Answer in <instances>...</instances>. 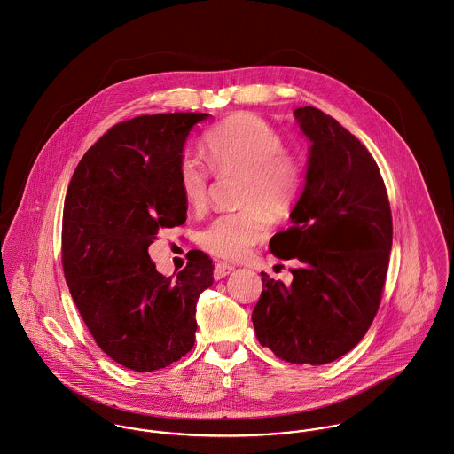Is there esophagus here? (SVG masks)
Returning a JSON list of instances; mask_svg holds the SVG:
<instances>
[{
    "instance_id": "esophagus-1",
    "label": "esophagus",
    "mask_w": 454,
    "mask_h": 454,
    "mask_svg": "<svg viewBox=\"0 0 454 454\" xmlns=\"http://www.w3.org/2000/svg\"><path fill=\"white\" fill-rule=\"evenodd\" d=\"M235 270V267L233 265H230V263H217L215 265V269H214V278L215 280H221V278H224L226 275H230V273Z\"/></svg>"
}]
</instances>
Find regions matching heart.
<instances>
[{
    "label": "heart",
    "instance_id": "obj_1",
    "mask_svg": "<svg viewBox=\"0 0 454 454\" xmlns=\"http://www.w3.org/2000/svg\"><path fill=\"white\" fill-rule=\"evenodd\" d=\"M203 158L182 154L177 181L185 203L200 210L207 203L210 172L240 174L237 212L215 217L200 231V246L226 260L244 258L270 228V215H284L301 189V163L284 149V140L272 126L254 114H235L208 129L203 137Z\"/></svg>",
    "mask_w": 454,
    "mask_h": 454
}]
</instances>
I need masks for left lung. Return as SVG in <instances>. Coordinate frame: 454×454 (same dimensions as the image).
I'll use <instances>...</instances> for the list:
<instances>
[{"instance_id": "8db88e82", "label": "left lung", "mask_w": 454, "mask_h": 454, "mask_svg": "<svg viewBox=\"0 0 454 454\" xmlns=\"http://www.w3.org/2000/svg\"><path fill=\"white\" fill-rule=\"evenodd\" d=\"M293 114L310 142L305 185L289 214L293 226L273 235L270 251L300 267L291 286L262 273L253 325L277 358L325 364L349 353L377 314L393 221L379 167L362 142L319 108Z\"/></svg>"}]
</instances>
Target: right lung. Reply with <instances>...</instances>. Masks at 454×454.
I'll return each mask as SVG.
<instances>
[{
	"instance_id": "obj_1",
	"label": "right lung",
	"mask_w": 454,
	"mask_h": 454,
	"mask_svg": "<svg viewBox=\"0 0 454 454\" xmlns=\"http://www.w3.org/2000/svg\"><path fill=\"white\" fill-rule=\"evenodd\" d=\"M208 114L140 115L108 129L84 154L63 210V270L99 349L135 372L165 368L194 346L196 301L214 282L212 260L187 253L181 272L156 270L160 228L185 223L177 163Z\"/></svg>"
}]
</instances>
